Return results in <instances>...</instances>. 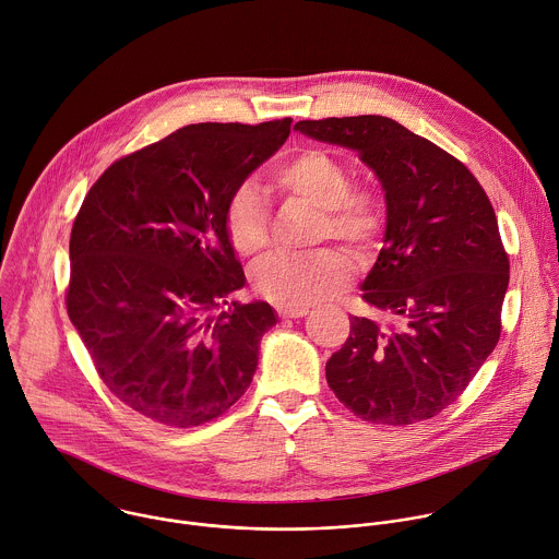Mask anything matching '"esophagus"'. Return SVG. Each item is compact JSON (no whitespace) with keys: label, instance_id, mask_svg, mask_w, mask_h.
Here are the masks:
<instances>
[{"label":"esophagus","instance_id":"1","mask_svg":"<svg viewBox=\"0 0 559 559\" xmlns=\"http://www.w3.org/2000/svg\"><path fill=\"white\" fill-rule=\"evenodd\" d=\"M307 313H309L307 307H281V309H278V316H281V318H302V316H307Z\"/></svg>","mask_w":559,"mask_h":559}]
</instances>
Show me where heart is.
<instances>
[{"mask_svg": "<svg viewBox=\"0 0 559 559\" xmlns=\"http://www.w3.org/2000/svg\"><path fill=\"white\" fill-rule=\"evenodd\" d=\"M278 189L316 211H322L320 239L344 241L366 254L378 243L386 213L382 198L370 189L350 186L346 162L322 148L292 153L274 168ZM226 233L233 250L261 261L270 241V213L254 183H241L226 211ZM353 281V261L342 250H320L307 257H278L257 274L259 292L281 307H309Z\"/></svg>", "mask_w": 559, "mask_h": 559, "instance_id": "obj_1", "label": "heart"}]
</instances>
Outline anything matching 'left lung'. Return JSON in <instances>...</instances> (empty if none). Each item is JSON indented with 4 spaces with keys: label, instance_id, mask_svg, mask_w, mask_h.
<instances>
[{
    "label": "left lung",
    "instance_id": "left-lung-1",
    "mask_svg": "<svg viewBox=\"0 0 559 559\" xmlns=\"http://www.w3.org/2000/svg\"><path fill=\"white\" fill-rule=\"evenodd\" d=\"M296 129L355 151L386 202L384 248L361 283L382 318L350 316L326 382L364 421L430 419L459 400L500 337L509 259L496 213L465 164L393 118L300 120Z\"/></svg>",
    "mask_w": 559,
    "mask_h": 559
}]
</instances>
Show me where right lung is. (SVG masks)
<instances>
[{
	"label": "right lung",
	"mask_w": 559,
	"mask_h": 559,
	"mask_svg": "<svg viewBox=\"0 0 559 559\" xmlns=\"http://www.w3.org/2000/svg\"><path fill=\"white\" fill-rule=\"evenodd\" d=\"M292 118L200 122L114 162L70 237L68 316L105 386L138 415L193 428L250 386L263 302H230L246 274L228 233L233 193L289 138Z\"/></svg>",
	"instance_id": "obj_1"
}]
</instances>
